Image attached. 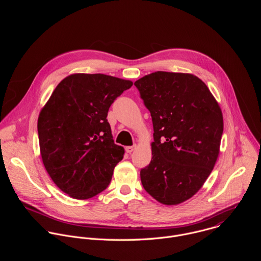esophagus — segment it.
<instances>
[{
	"mask_svg": "<svg viewBox=\"0 0 261 261\" xmlns=\"http://www.w3.org/2000/svg\"><path fill=\"white\" fill-rule=\"evenodd\" d=\"M135 148H136V145H132V146H126L125 150L128 154H131L135 150Z\"/></svg>",
	"mask_w": 261,
	"mask_h": 261,
	"instance_id": "esophagus-1",
	"label": "esophagus"
}]
</instances>
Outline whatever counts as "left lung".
<instances>
[{
    "label": "left lung",
    "mask_w": 261,
    "mask_h": 261,
    "mask_svg": "<svg viewBox=\"0 0 261 261\" xmlns=\"http://www.w3.org/2000/svg\"><path fill=\"white\" fill-rule=\"evenodd\" d=\"M134 85L154 127L152 160L140 170L141 184L160 203L179 204L198 192L216 164L221 108L206 85L190 73L157 71Z\"/></svg>",
    "instance_id": "obj_1"
}]
</instances>
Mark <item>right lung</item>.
<instances>
[{
	"label": "right lung",
	"instance_id": "right-lung-1",
	"mask_svg": "<svg viewBox=\"0 0 261 261\" xmlns=\"http://www.w3.org/2000/svg\"><path fill=\"white\" fill-rule=\"evenodd\" d=\"M132 85L100 73L71 74L42 107L37 125L42 162L70 197L89 199L108 187L125 151L113 139L107 113Z\"/></svg>",
	"mask_w": 261,
	"mask_h": 261
}]
</instances>
